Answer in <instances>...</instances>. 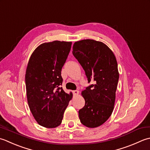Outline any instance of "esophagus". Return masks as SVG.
Wrapping results in <instances>:
<instances>
[{
    "mask_svg": "<svg viewBox=\"0 0 150 150\" xmlns=\"http://www.w3.org/2000/svg\"><path fill=\"white\" fill-rule=\"evenodd\" d=\"M72 93H73V94H74V96H77L79 94V91L78 90H75V91H73Z\"/></svg>",
    "mask_w": 150,
    "mask_h": 150,
    "instance_id": "1",
    "label": "esophagus"
}]
</instances>
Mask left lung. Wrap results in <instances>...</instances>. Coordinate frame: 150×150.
Wrapping results in <instances>:
<instances>
[{
  "mask_svg": "<svg viewBox=\"0 0 150 150\" xmlns=\"http://www.w3.org/2000/svg\"><path fill=\"white\" fill-rule=\"evenodd\" d=\"M72 49L88 83L94 82L81 92L85 104L79 110V120L87 127H98L108 120L114 109L119 78L117 59L105 44L93 39L75 42Z\"/></svg>",
  "mask_w": 150,
  "mask_h": 150,
  "instance_id": "left-lung-1",
  "label": "left lung"
}]
</instances>
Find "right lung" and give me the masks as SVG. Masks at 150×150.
<instances>
[{
  "instance_id": "add662e5",
  "label": "right lung",
  "mask_w": 150,
  "mask_h": 150,
  "mask_svg": "<svg viewBox=\"0 0 150 150\" xmlns=\"http://www.w3.org/2000/svg\"><path fill=\"white\" fill-rule=\"evenodd\" d=\"M72 42L54 41L37 47L27 65L25 82L27 100L37 122L47 128L62 123L72 93H66L62 85V69Z\"/></svg>"
}]
</instances>
